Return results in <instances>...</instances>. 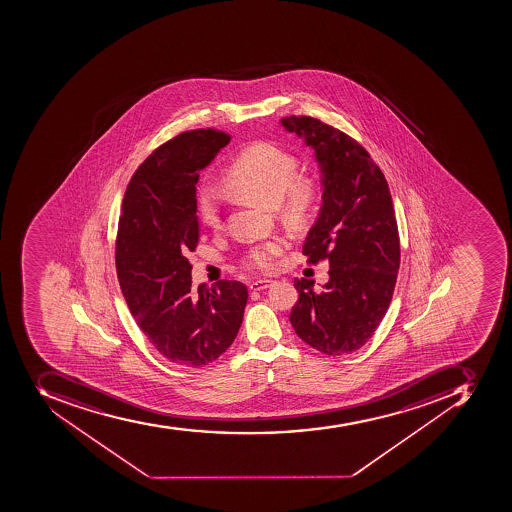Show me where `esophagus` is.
I'll use <instances>...</instances> for the list:
<instances>
[{
  "label": "esophagus",
  "instance_id": "34e87169",
  "mask_svg": "<svg viewBox=\"0 0 512 512\" xmlns=\"http://www.w3.org/2000/svg\"><path fill=\"white\" fill-rule=\"evenodd\" d=\"M271 285H272V280H266V279L254 280V282L250 283V290H253V291L266 290V288L271 287Z\"/></svg>",
  "mask_w": 512,
  "mask_h": 512
}]
</instances>
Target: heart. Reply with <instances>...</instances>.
Returning <instances> with one entry per match:
<instances>
[{
	"instance_id": "heart-1",
	"label": "heart",
	"mask_w": 512,
	"mask_h": 512,
	"mask_svg": "<svg viewBox=\"0 0 512 512\" xmlns=\"http://www.w3.org/2000/svg\"><path fill=\"white\" fill-rule=\"evenodd\" d=\"M298 161L293 154L271 142H258L237 154L222 175V187L233 195L279 206L288 222L301 224L316 208L319 180L314 175H295ZM198 217L206 227L221 222V208L211 190L198 193ZM287 248L283 238L259 241L243 254V264L254 271L274 269Z\"/></svg>"
}]
</instances>
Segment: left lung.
<instances>
[{
  "label": "left lung",
  "instance_id": "obj_1",
  "mask_svg": "<svg viewBox=\"0 0 512 512\" xmlns=\"http://www.w3.org/2000/svg\"><path fill=\"white\" fill-rule=\"evenodd\" d=\"M280 124L314 148L322 172L324 204L304 241L309 264L329 262V282L295 279L291 308L296 335L329 356L366 345L395 291L399 233L387 179L361 145L345 132L309 116Z\"/></svg>",
  "mask_w": 512,
  "mask_h": 512
}]
</instances>
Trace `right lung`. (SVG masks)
Instances as JSON below:
<instances>
[{"mask_svg":"<svg viewBox=\"0 0 512 512\" xmlns=\"http://www.w3.org/2000/svg\"><path fill=\"white\" fill-rule=\"evenodd\" d=\"M229 142L222 130L179 133L138 166L122 200L116 237L122 295L151 345L177 366H208L225 353L248 301V288L237 280L195 290L187 259L200 241L201 169Z\"/></svg>","mask_w":512,"mask_h":512,"instance_id":"add662e5","label":"right lung"}]
</instances>
